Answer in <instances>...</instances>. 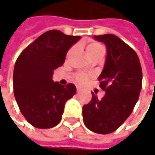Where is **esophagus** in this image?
<instances>
[{
	"instance_id": "obj_1",
	"label": "esophagus",
	"mask_w": 155,
	"mask_h": 155,
	"mask_svg": "<svg viewBox=\"0 0 155 155\" xmlns=\"http://www.w3.org/2000/svg\"><path fill=\"white\" fill-rule=\"evenodd\" d=\"M77 91H78V92H79V91H81V88H80V87H77Z\"/></svg>"
}]
</instances>
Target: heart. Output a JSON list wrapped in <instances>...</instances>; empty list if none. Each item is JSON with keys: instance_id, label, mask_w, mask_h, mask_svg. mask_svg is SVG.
Here are the masks:
<instances>
[{"instance_id": "heart-1", "label": "heart", "mask_w": 155, "mask_h": 155, "mask_svg": "<svg viewBox=\"0 0 155 155\" xmlns=\"http://www.w3.org/2000/svg\"><path fill=\"white\" fill-rule=\"evenodd\" d=\"M73 47L71 48L68 51V55H70L72 51H73ZM86 50L87 52H88V55L91 57L97 53L99 51H104V46L101 43L99 42H96V41H93V42H91L89 43L86 46ZM88 78L89 76L85 73H77V74L74 76V79L76 81V83L79 84H84L87 80H88Z\"/></svg>"}]
</instances>
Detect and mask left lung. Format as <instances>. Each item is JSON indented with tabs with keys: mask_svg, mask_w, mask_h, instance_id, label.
Instances as JSON below:
<instances>
[{
	"mask_svg": "<svg viewBox=\"0 0 155 155\" xmlns=\"http://www.w3.org/2000/svg\"><path fill=\"white\" fill-rule=\"evenodd\" d=\"M107 47L104 68L99 76L102 99L92 94L91 101L83 107L84 125L97 134H110L122 125L140 96L142 71L136 52L114 34L95 35Z\"/></svg>",
	"mask_w": 155,
	"mask_h": 155,
	"instance_id": "8db88e82",
	"label": "left lung"
}]
</instances>
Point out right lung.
<instances>
[{
	"label": "right lung",
	"instance_id": "1",
	"mask_svg": "<svg viewBox=\"0 0 155 155\" xmlns=\"http://www.w3.org/2000/svg\"><path fill=\"white\" fill-rule=\"evenodd\" d=\"M80 36L58 30L41 34L21 51L14 69V93L21 114L38 128H51L62 119L65 102L76 94L73 84L53 82V71L61 66L71 46Z\"/></svg>",
	"mask_w": 155,
	"mask_h": 155
}]
</instances>
